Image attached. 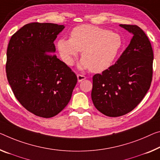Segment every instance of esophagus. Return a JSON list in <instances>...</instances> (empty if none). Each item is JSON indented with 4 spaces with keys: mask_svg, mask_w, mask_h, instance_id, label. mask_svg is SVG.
Segmentation results:
<instances>
[{
    "mask_svg": "<svg viewBox=\"0 0 160 160\" xmlns=\"http://www.w3.org/2000/svg\"><path fill=\"white\" fill-rule=\"evenodd\" d=\"M77 78H78V82H82L83 80L86 79V77H85V76H83V75H81V74H78L77 75Z\"/></svg>",
    "mask_w": 160,
    "mask_h": 160,
    "instance_id": "esophagus-1",
    "label": "esophagus"
}]
</instances>
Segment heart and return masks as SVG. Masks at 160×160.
I'll use <instances>...</instances> for the list:
<instances>
[{
    "label": "heart",
    "mask_w": 160,
    "mask_h": 160,
    "mask_svg": "<svg viewBox=\"0 0 160 160\" xmlns=\"http://www.w3.org/2000/svg\"><path fill=\"white\" fill-rule=\"evenodd\" d=\"M122 44L119 33L86 24L73 28L69 39H58L56 48L61 59L68 66L73 64L79 51H82L78 68L98 73L112 65Z\"/></svg>",
    "instance_id": "b5f03b06"
}]
</instances>
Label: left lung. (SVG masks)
<instances>
[{
	"instance_id": "left-lung-1",
	"label": "left lung",
	"mask_w": 160,
	"mask_h": 160,
	"mask_svg": "<svg viewBox=\"0 0 160 160\" xmlns=\"http://www.w3.org/2000/svg\"><path fill=\"white\" fill-rule=\"evenodd\" d=\"M133 35L114 65L93 77L92 99L97 110L117 117L132 111L143 99L152 79L153 51L145 33L135 25L120 24Z\"/></svg>"
}]
</instances>
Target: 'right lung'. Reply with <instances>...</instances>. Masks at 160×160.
<instances>
[{"mask_svg": "<svg viewBox=\"0 0 160 160\" xmlns=\"http://www.w3.org/2000/svg\"><path fill=\"white\" fill-rule=\"evenodd\" d=\"M64 28L50 23H28L10 39L7 78L21 104L36 116L57 115L69 102L77 83L75 73L53 54V41Z\"/></svg>", "mask_w": 160, "mask_h": 160, "instance_id": "obj_1", "label": "right lung"}]
</instances>
